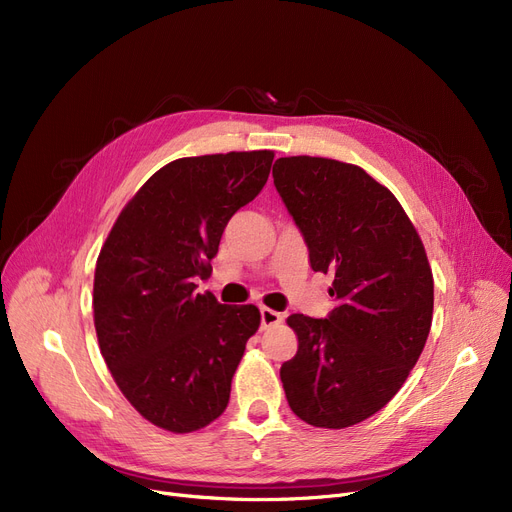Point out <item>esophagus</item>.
<instances>
[{
  "label": "esophagus",
  "instance_id": "34e87169",
  "mask_svg": "<svg viewBox=\"0 0 512 512\" xmlns=\"http://www.w3.org/2000/svg\"><path fill=\"white\" fill-rule=\"evenodd\" d=\"M284 315L274 311V309H267V307H261V328H272V326H278L282 324Z\"/></svg>",
  "mask_w": 512,
  "mask_h": 512
}]
</instances>
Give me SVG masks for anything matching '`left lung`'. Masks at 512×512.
<instances>
[{
	"mask_svg": "<svg viewBox=\"0 0 512 512\" xmlns=\"http://www.w3.org/2000/svg\"><path fill=\"white\" fill-rule=\"evenodd\" d=\"M272 174L336 297L326 319H286L299 338L280 369L286 400L313 427H351L388 405L415 367L432 328V267L405 209L363 168L294 155Z\"/></svg>",
	"mask_w": 512,
	"mask_h": 512,
	"instance_id": "left-lung-1",
	"label": "left lung"
}]
</instances>
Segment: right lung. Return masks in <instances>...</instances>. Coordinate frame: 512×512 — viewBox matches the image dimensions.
<instances>
[{"instance_id": "1", "label": "right lung", "mask_w": 512, "mask_h": 512, "mask_svg": "<svg viewBox=\"0 0 512 512\" xmlns=\"http://www.w3.org/2000/svg\"><path fill=\"white\" fill-rule=\"evenodd\" d=\"M274 151L182 157L120 211L95 265L93 319L120 392L149 423L191 434L218 419L257 332L255 305L195 292L232 215L270 176Z\"/></svg>"}]
</instances>
